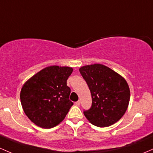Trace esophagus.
Here are the masks:
<instances>
[{
    "mask_svg": "<svg viewBox=\"0 0 153 153\" xmlns=\"http://www.w3.org/2000/svg\"><path fill=\"white\" fill-rule=\"evenodd\" d=\"M75 105H76L77 106H80V100H78V101H77L76 102H75Z\"/></svg>",
    "mask_w": 153,
    "mask_h": 153,
    "instance_id": "obj_1",
    "label": "esophagus"
}]
</instances>
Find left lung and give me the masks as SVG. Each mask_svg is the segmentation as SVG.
Wrapping results in <instances>:
<instances>
[{
    "instance_id": "1",
    "label": "left lung",
    "mask_w": 153,
    "mask_h": 153,
    "mask_svg": "<svg viewBox=\"0 0 153 153\" xmlns=\"http://www.w3.org/2000/svg\"><path fill=\"white\" fill-rule=\"evenodd\" d=\"M79 71L89 88L91 107L83 112L87 120L98 127H107L125 114L130 89L123 76L101 64L85 65Z\"/></svg>"
}]
</instances>
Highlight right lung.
Listing matches in <instances>:
<instances>
[{
  "mask_svg": "<svg viewBox=\"0 0 153 153\" xmlns=\"http://www.w3.org/2000/svg\"><path fill=\"white\" fill-rule=\"evenodd\" d=\"M73 71L70 67H46L24 83L20 92L22 107L33 123L51 128L65 119L73 105L67 85Z\"/></svg>",
  "mask_w": 153,
  "mask_h": 153,
  "instance_id": "add662e5",
  "label": "right lung"
}]
</instances>
